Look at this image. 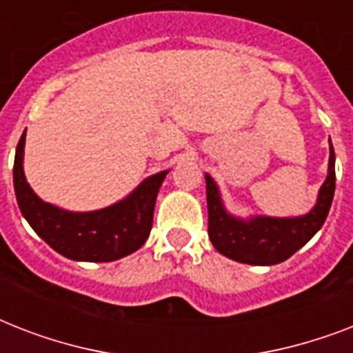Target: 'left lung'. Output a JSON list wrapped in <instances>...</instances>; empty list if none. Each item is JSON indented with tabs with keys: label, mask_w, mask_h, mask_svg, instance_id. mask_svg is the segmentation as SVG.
<instances>
[{
	"label": "left lung",
	"mask_w": 353,
	"mask_h": 353,
	"mask_svg": "<svg viewBox=\"0 0 353 353\" xmlns=\"http://www.w3.org/2000/svg\"><path fill=\"white\" fill-rule=\"evenodd\" d=\"M209 238L223 256L251 265H274L288 260L312 240L323 227L335 192V152L330 143L328 176L319 190L317 205L307 214L296 218L254 216L241 220L229 214L221 201L214 179L205 174Z\"/></svg>",
	"instance_id": "obj_1"
}]
</instances>
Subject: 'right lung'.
<instances>
[{
  "instance_id": "1",
  "label": "right lung",
  "mask_w": 353,
  "mask_h": 353,
  "mask_svg": "<svg viewBox=\"0 0 353 353\" xmlns=\"http://www.w3.org/2000/svg\"><path fill=\"white\" fill-rule=\"evenodd\" d=\"M25 132L14 157V190L19 210L41 240L77 262H113L143 247L152 231L154 207L168 170L146 177L128 198L93 212H69L41 201L23 174Z\"/></svg>"
}]
</instances>
